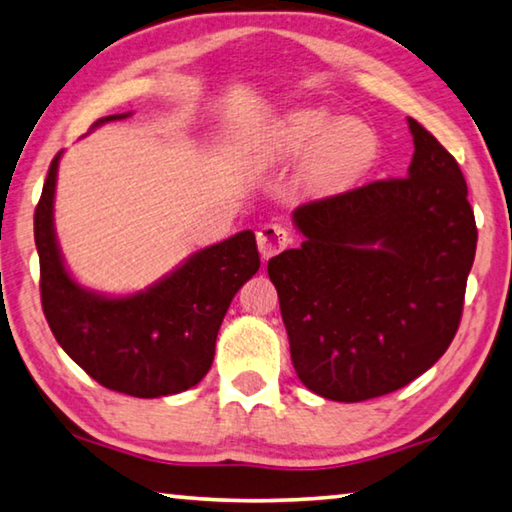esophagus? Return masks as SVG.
Segmentation results:
<instances>
[{
  "instance_id": "obj_1",
  "label": "esophagus",
  "mask_w": 512,
  "mask_h": 512,
  "mask_svg": "<svg viewBox=\"0 0 512 512\" xmlns=\"http://www.w3.org/2000/svg\"><path fill=\"white\" fill-rule=\"evenodd\" d=\"M256 240H258V249H261V256L272 258L276 254H281L283 249L290 247L292 236L288 233V229L281 227V224H263L256 233Z\"/></svg>"
}]
</instances>
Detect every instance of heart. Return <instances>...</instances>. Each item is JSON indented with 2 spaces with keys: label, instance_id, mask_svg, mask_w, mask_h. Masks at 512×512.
Instances as JSON below:
<instances>
[{
  "label": "heart",
  "instance_id": "obj_1",
  "mask_svg": "<svg viewBox=\"0 0 512 512\" xmlns=\"http://www.w3.org/2000/svg\"><path fill=\"white\" fill-rule=\"evenodd\" d=\"M272 159H292L310 152L301 184L312 195H335L366 175L378 157V137L362 121H339L324 107H303L285 114L265 139Z\"/></svg>",
  "mask_w": 512,
  "mask_h": 512
}]
</instances>
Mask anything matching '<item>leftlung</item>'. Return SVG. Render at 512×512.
<instances>
[{"label": "left lung", "instance_id": "8db88e82", "mask_svg": "<svg viewBox=\"0 0 512 512\" xmlns=\"http://www.w3.org/2000/svg\"><path fill=\"white\" fill-rule=\"evenodd\" d=\"M405 177L297 206L299 249L270 258L299 380L362 402L407 387L459 330L477 222L456 159L409 119Z\"/></svg>", "mask_w": 512, "mask_h": 512}]
</instances>
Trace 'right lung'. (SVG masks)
Here are the masks:
<instances>
[{
	"label": "right lung",
	"mask_w": 512,
	"mask_h": 512,
	"mask_svg": "<svg viewBox=\"0 0 512 512\" xmlns=\"http://www.w3.org/2000/svg\"><path fill=\"white\" fill-rule=\"evenodd\" d=\"M125 116H105L96 125ZM60 155L51 161L33 218L42 310L53 337L105 389L159 398L195 387L211 369L231 299L261 267L254 231L200 249L146 292L101 297L80 288L62 265L53 231Z\"/></svg>",
	"instance_id": "right-lung-1"
}]
</instances>
